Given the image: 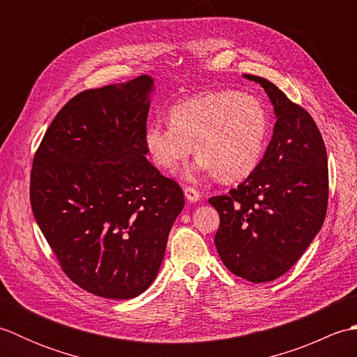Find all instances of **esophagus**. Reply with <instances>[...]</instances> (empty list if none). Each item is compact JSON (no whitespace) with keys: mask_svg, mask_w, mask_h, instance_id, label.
<instances>
[{"mask_svg":"<svg viewBox=\"0 0 357 357\" xmlns=\"http://www.w3.org/2000/svg\"><path fill=\"white\" fill-rule=\"evenodd\" d=\"M184 195H185L187 201H190V202H198V201H199V192L196 190L195 187L185 185V187H184Z\"/></svg>","mask_w":357,"mask_h":357,"instance_id":"esophagus-1","label":"esophagus"}]
</instances>
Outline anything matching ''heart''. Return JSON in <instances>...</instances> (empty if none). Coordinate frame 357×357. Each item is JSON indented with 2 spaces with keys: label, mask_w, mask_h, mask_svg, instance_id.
Returning a JSON list of instances; mask_svg holds the SVG:
<instances>
[{
  "label": "heart",
  "mask_w": 357,
  "mask_h": 357,
  "mask_svg": "<svg viewBox=\"0 0 357 357\" xmlns=\"http://www.w3.org/2000/svg\"><path fill=\"white\" fill-rule=\"evenodd\" d=\"M270 116L259 98L236 90H215L173 105L170 124L150 123L144 146L151 161L174 172L192 153L199 155L187 172L218 174L224 183L248 178L264 156Z\"/></svg>",
  "instance_id": "b5f03b06"
}]
</instances>
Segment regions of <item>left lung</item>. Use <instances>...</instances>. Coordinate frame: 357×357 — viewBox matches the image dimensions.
<instances>
[{"mask_svg": "<svg viewBox=\"0 0 357 357\" xmlns=\"http://www.w3.org/2000/svg\"><path fill=\"white\" fill-rule=\"evenodd\" d=\"M259 82L275 105L276 124L257 169L208 202L219 213L215 245L233 275L250 282L282 276L319 233L328 206V159L312 115L273 82Z\"/></svg>", "mask_w": 357, "mask_h": 357, "instance_id": "obj_1", "label": "left lung"}]
</instances>
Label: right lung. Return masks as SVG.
Listing matches in <instances>:
<instances>
[{"label": "right lung", "instance_id": "right-lung-1", "mask_svg": "<svg viewBox=\"0 0 357 357\" xmlns=\"http://www.w3.org/2000/svg\"><path fill=\"white\" fill-rule=\"evenodd\" d=\"M150 92L147 75L84 90L58 112L33 156L36 222L69 279L101 298L147 290L184 207L183 188L146 158Z\"/></svg>", "mask_w": 357, "mask_h": 357}]
</instances>
